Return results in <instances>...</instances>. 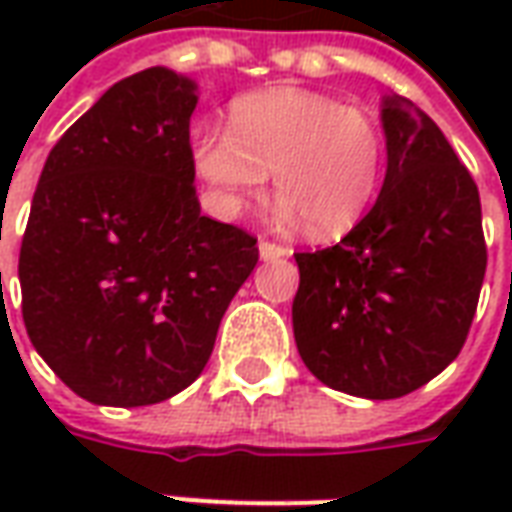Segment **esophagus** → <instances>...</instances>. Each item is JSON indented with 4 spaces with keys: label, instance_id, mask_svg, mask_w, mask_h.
Instances as JSON below:
<instances>
[{
    "label": "esophagus",
    "instance_id": "34e87169",
    "mask_svg": "<svg viewBox=\"0 0 512 512\" xmlns=\"http://www.w3.org/2000/svg\"><path fill=\"white\" fill-rule=\"evenodd\" d=\"M290 255V249L288 246H282L277 244V241H260V257L263 260H279V257H288Z\"/></svg>",
    "mask_w": 512,
    "mask_h": 512
}]
</instances>
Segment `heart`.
Masks as SVG:
<instances>
[{"instance_id":"b5f03b06","label":"heart","mask_w":512,"mask_h":512,"mask_svg":"<svg viewBox=\"0 0 512 512\" xmlns=\"http://www.w3.org/2000/svg\"><path fill=\"white\" fill-rule=\"evenodd\" d=\"M191 161L224 216L260 200L274 172L279 213L304 216L312 233L332 238L348 233L378 197L386 136L365 109L282 87L233 101L230 128H197Z\"/></svg>"}]
</instances>
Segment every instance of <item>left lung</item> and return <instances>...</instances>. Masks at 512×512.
Segmentation results:
<instances>
[{"instance_id": "left-lung-1", "label": "left lung", "mask_w": 512, "mask_h": 512, "mask_svg": "<svg viewBox=\"0 0 512 512\" xmlns=\"http://www.w3.org/2000/svg\"><path fill=\"white\" fill-rule=\"evenodd\" d=\"M386 178L340 244L296 252L293 334L332 389L392 400L461 354L483 288L477 183L441 128L408 98L384 101Z\"/></svg>"}]
</instances>
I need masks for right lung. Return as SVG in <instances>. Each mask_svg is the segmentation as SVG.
<instances>
[{
	"mask_svg": "<svg viewBox=\"0 0 512 512\" xmlns=\"http://www.w3.org/2000/svg\"><path fill=\"white\" fill-rule=\"evenodd\" d=\"M194 84L147 68L109 87L51 147L21 238L35 351L98 406H150L200 376L257 238L200 213Z\"/></svg>",
	"mask_w": 512,
	"mask_h": 512,
	"instance_id": "add662e5",
	"label": "right lung"
}]
</instances>
